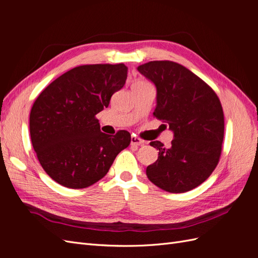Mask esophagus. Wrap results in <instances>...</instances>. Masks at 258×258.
<instances>
[{
  "instance_id": "esophagus-1",
  "label": "esophagus",
  "mask_w": 258,
  "mask_h": 258,
  "mask_svg": "<svg viewBox=\"0 0 258 258\" xmlns=\"http://www.w3.org/2000/svg\"><path fill=\"white\" fill-rule=\"evenodd\" d=\"M143 144V141L140 138L136 137V136H132L131 137V145H142Z\"/></svg>"
}]
</instances>
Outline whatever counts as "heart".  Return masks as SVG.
I'll return each mask as SVG.
<instances>
[{
  "label": "heart",
  "mask_w": 258,
  "mask_h": 258,
  "mask_svg": "<svg viewBox=\"0 0 258 258\" xmlns=\"http://www.w3.org/2000/svg\"><path fill=\"white\" fill-rule=\"evenodd\" d=\"M145 84H148V83H146V82H139V83L135 84V86H141V85H145Z\"/></svg>",
  "instance_id": "obj_1"
}]
</instances>
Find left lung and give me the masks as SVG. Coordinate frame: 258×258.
<instances>
[{
    "label": "left lung",
    "instance_id": "obj_1",
    "mask_svg": "<svg viewBox=\"0 0 258 258\" xmlns=\"http://www.w3.org/2000/svg\"><path fill=\"white\" fill-rule=\"evenodd\" d=\"M138 71L157 89L154 116L173 131L171 146L159 141L158 159L146 175L159 188L185 192L204 183L216 168L224 139V113L214 90L188 69L173 61H151Z\"/></svg>",
    "mask_w": 258,
    "mask_h": 258
}]
</instances>
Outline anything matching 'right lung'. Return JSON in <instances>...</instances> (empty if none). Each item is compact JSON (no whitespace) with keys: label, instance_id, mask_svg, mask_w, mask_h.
I'll return each instance as SVG.
<instances>
[{"label":"right lung","instance_id":"obj_1","mask_svg":"<svg viewBox=\"0 0 258 258\" xmlns=\"http://www.w3.org/2000/svg\"><path fill=\"white\" fill-rule=\"evenodd\" d=\"M128 68L86 64L66 72L34 101L30 113L31 142L41 166L68 188H85L105 176L131 136L101 132L96 115L127 80Z\"/></svg>","mask_w":258,"mask_h":258}]
</instances>
